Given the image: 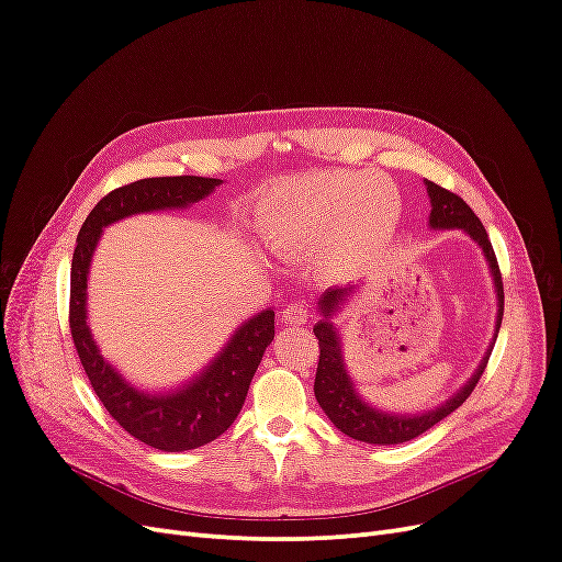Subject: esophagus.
<instances>
[{"mask_svg":"<svg viewBox=\"0 0 562 562\" xmlns=\"http://www.w3.org/2000/svg\"><path fill=\"white\" fill-rule=\"evenodd\" d=\"M310 314H312L310 304L295 302V304H288V307H283L281 318H283V323H307Z\"/></svg>","mask_w":562,"mask_h":562,"instance_id":"obj_1","label":"esophagus"}]
</instances>
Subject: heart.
<instances>
[{"mask_svg":"<svg viewBox=\"0 0 562 562\" xmlns=\"http://www.w3.org/2000/svg\"><path fill=\"white\" fill-rule=\"evenodd\" d=\"M267 241L291 255L321 252L323 267L345 271L368 260L394 234L398 201L366 173H316L271 187L258 209Z\"/></svg>","mask_w":562,"mask_h":562,"instance_id":"heart-1","label":"heart"}]
</instances>
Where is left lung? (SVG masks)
<instances>
[{"label": "left lung", "instance_id": "left-lung-1", "mask_svg": "<svg viewBox=\"0 0 562 562\" xmlns=\"http://www.w3.org/2000/svg\"><path fill=\"white\" fill-rule=\"evenodd\" d=\"M427 192L431 196V217L429 223L431 227H459L464 229L467 234H471V239L479 244L485 252V258L490 262L492 269V277H495V285H497V297H499V318H497V328L502 323V314H504V283H502V271L497 265V255L492 250V244L487 239V232L483 227V223L475 215L469 203L446 190V187H440L431 180H427ZM349 288H335V291H328L321 300V310H323V318L321 323L314 326V335L318 339V368H316V380H314V394L318 405L326 411V415L330 417V422L335 427L356 438V440H363V443H378V446H394V443H405V440L417 438L419 434L429 431L434 424H438L440 419H446L450 413H454L459 405H462L469 396L471 391L479 384L481 375L485 372L487 359L481 363V368L475 370V375L471 378V382L454 394L448 403H443L438 407V411L431 413H424V415H386L375 411V407L366 405L359 396H356V391L351 386V380L345 370V361H342V351H339V339L335 328L330 326V312H335V307L342 297H347Z\"/></svg>", "mask_w": 562, "mask_h": 562}]
</instances>
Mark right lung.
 I'll return each mask as SVG.
<instances>
[{
    "instance_id": "obj_1",
    "label": "right lung",
    "mask_w": 562,
    "mask_h": 562,
    "mask_svg": "<svg viewBox=\"0 0 562 562\" xmlns=\"http://www.w3.org/2000/svg\"><path fill=\"white\" fill-rule=\"evenodd\" d=\"M220 180L199 176L145 178L116 187L83 220L77 236L70 271V333L83 372L105 411L143 443L182 452L211 443L223 436L241 413L250 380L262 353L274 339V312L267 310L236 330L225 351L209 366L199 380L178 394L149 396L135 391L100 356L87 326V274L91 255L103 227L133 213L184 209L209 196Z\"/></svg>"
}]
</instances>
